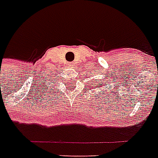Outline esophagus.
<instances>
[{
  "instance_id": "esophagus-1",
  "label": "esophagus",
  "mask_w": 158,
  "mask_h": 158,
  "mask_svg": "<svg viewBox=\"0 0 158 158\" xmlns=\"http://www.w3.org/2000/svg\"><path fill=\"white\" fill-rule=\"evenodd\" d=\"M68 66L70 67V68H73V67H76V64L74 63V62H70V63L68 64Z\"/></svg>"
}]
</instances>
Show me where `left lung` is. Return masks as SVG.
I'll list each match as a JSON object with an SVG mask.
<instances>
[{
	"instance_id": "left-lung-1",
	"label": "left lung",
	"mask_w": 158,
	"mask_h": 158,
	"mask_svg": "<svg viewBox=\"0 0 158 158\" xmlns=\"http://www.w3.org/2000/svg\"><path fill=\"white\" fill-rule=\"evenodd\" d=\"M98 88H99V87H98Z\"/></svg>"
}]
</instances>
